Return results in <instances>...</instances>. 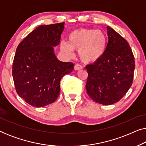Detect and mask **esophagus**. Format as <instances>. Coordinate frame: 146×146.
I'll return each mask as SVG.
<instances>
[{
    "instance_id": "esophagus-1",
    "label": "esophagus",
    "mask_w": 146,
    "mask_h": 146,
    "mask_svg": "<svg viewBox=\"0 0 146 146\" xmlns=\"http://www.w3.org/2000/svg\"><path fill=\"white\" fill-rule=\"evenodd\" d=\"M81 69H82V66L81 65L78 64H76L74 66L75 70H81Z\"/></svg>"
}]
</instances>
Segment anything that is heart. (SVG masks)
<instances>
[{
	"mask_svg": "<svg viewBox=\"0 0 146 146\" xmlns=\"http://www.w3.org/2000/svg\"><path fill=\"white\" fill-rule=\"evenodd\" d=\"M108 37L100 30L79 29L68 36V42H61L62 50L69 56L78 50L79 58L83 62L90 64L99 60L106 50Z\"/></svg>",
	"mask_w": 146,
	"mask_h": 146,
	"instance_id": "b5f03b06",
	"label": "heart"
}]
</instances>
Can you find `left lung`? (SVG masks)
Listing matches in <instances>:
<instances>
[{
	"label": "left lung",
	"instance_id": "left-lung-1",
	"mask_svg": "<svg viewBox=\"0 0 146 146\" xmlns=\"http://www.w3.org/2000/svg\"><path fill=\"white\" fill-rule=\"evenodd\" d=\"M106 50L102 57L86 66V88L94 102L103 105L117 102L132 84L135 60L129 44L110 27Z\"/></svg>",
	"mask_w": 146,
	"mask_h": 146
}]
</instances>
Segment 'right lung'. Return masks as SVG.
<instances>
[{
  "label": "right lung",
  "instance_id": "right-lung-1",
  "mask_svg": "<svg viewBox=\"0 0 146 146\" xmlns=\"http://www.w3.org/2000/svg\"><path fill=\"white\" fill-rule=\"evenodd\" d=\"M64 23L40 25L18 46L13 64L16 91L34 107H44L56 101L60 82L74 70V64L60 61L54 47L60 44Z\"/></svg>",
  "mask_w": 146,
  "mask_h": 146
}]
</instances>
